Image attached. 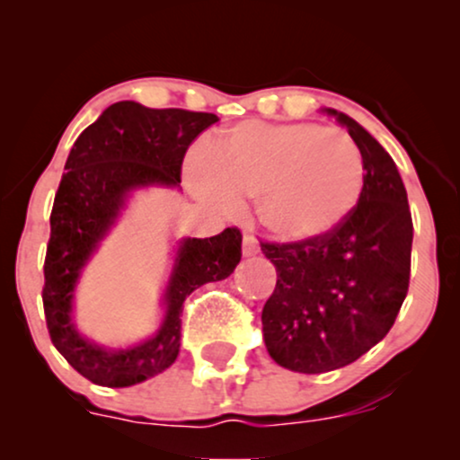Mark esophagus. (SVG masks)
<instances>
[{
  "label": "esophagus",
  "mask_w": 460,
  "mask_h": 460,
  "mask_svg": "<svg viewBox=\"0 0 460 460\" xmlns=\"http://www.w3.org/2000/svg\"><path fill=\"white\" fill-rule=\"evenodd\" d=\"M260 252V242L255 240V235L244 234V240H242V255L244 257H252Z\"/></svg>",
  "instance_id": "34e87169"
}]
</instances>
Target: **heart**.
<instances>
[{
	"mask_svg": "<svg viewBox=\"0 0 460 460\" xmlns=\"http://www.w3.org/2000/svg\"><path fill=\"white\" fill-rule=\"evenodd\" d=\"M192 183L225 209L257 199L261 225L277 240L303 244L332 234L355 214L366 162L341 131L246 120L208 146Z\"/></svg>",
	"mask_w": 460,
	"mask_h": 460,
	"instance_id": "heart-1",
	"label": "heart"
}]
</instances>
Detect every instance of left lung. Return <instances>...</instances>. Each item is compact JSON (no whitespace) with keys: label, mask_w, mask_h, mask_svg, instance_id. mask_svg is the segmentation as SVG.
<instances>
[{"label":"left lung","mask_w":460,"mask_h":460,"mask_svg":"<svg viewBox=\"0 0 460 460\" xmlns=\"http://www.w3.org/2000/svg\"><path fill=\"white\" fill-rule=\"evenodd\" d=\"M366 162V188L340 229L303 244L261 242L277 288L261 311L263 341L281 367L322 374L366 355L387 335L409 292L411 220L398 168L350 116L326 110Z\"/></svg>","instance_id":"1"}]
</instances>
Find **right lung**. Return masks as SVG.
Instances as JSON below:
<instances>
[{
    "mask_svg": "<svg viewBox=\"0 0 460 460\" xmlns=\"http://www.w3.org/2000/svg\"><path fill=\"white\" fill-rule=\"evenodd\" d=\"M216 120L218 116L209 112L119 102L79 134L68 153L49 218L43 307L58 352L94 385L129 387L171 367L181 346L183 300L200 285L223 281L242 260L237 226L205 240L179 242L160 329L128 350H108L84 340L71 320L79 274L112 229L131 190L179 186L188 146Z\"/></svg>",
    "mask_w": 460,
    "mask_h": 460,
    "instance_id": "add662e5",
    "label": "right lung"
}]
</instances>
